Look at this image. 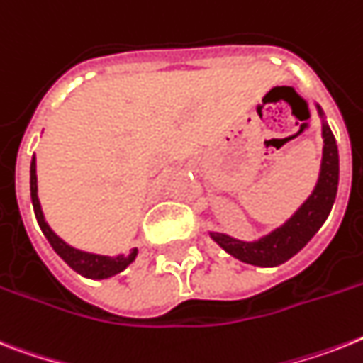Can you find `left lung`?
Wrapping results in <instances>:
<instances>
[{
  "mask_svg": "<svg viewBox=\"0 0 363 363\" xmlns=\"http://www.w3.org/2000/svg\"><path fill=\"white\" fill-rule=\"evenodd\" d=\"M320 117L323 130V158L315 188L302 205L272 231L255 240H238L225 233L208 231L211 238L222 250L242 263L253 267H279L294 257L323 228L330 211L334 207L337 184H340V155L337 143L326 123V115L319 104H315Z\"/></svg>",
  "mask_w": 363,
  "mask_h": 363,
  "instance_id": "obj_1",
  "label": "left lung"
}]
</instances>
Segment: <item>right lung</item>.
Here are the masks:
<instances>
[{"mask_svg":"<svg viewBox=\"0 0 363 363\" xmlns=\"http://www.w3.org/2000/svg\"><path fill=\"white\" fill-rule=\"evenodd\" d=\"M29 188H31V203H33L35 218H37L40 231L44 237L48 238L52 248L55 250L59 257L63 259L65 263L69 264L72 270L82 274L84 278L89 279H106L111 278L115 274L123 272L128 264H132L138 257V248L132 250L130 253H117V255H100V253H91L78 250L65 242L63 238L55 235V231L48 225L46 218H44L43 207L38 201V184H37V156L33 155L31 158V167H29Z\"/></svg>","mask_w":363,"mask_h":363,"instance_id":"right-lung-1","label":"right lung"}]
</instances>
